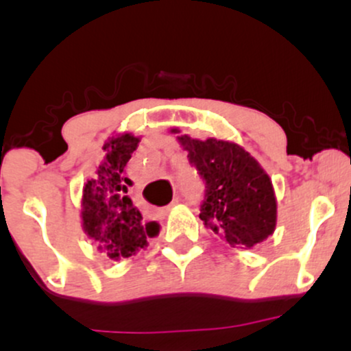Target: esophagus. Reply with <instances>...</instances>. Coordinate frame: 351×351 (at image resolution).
I'll return each mask as SVG.
<instances>
[{"instance_id": "34e87169", "label": "esophagus", "mask_w": 351, "mask_h": 351, "mask_svg": "<svg viewBox=\"0 0 351 351\" xmlns=\"http://www.w3.org/2000/svg\"><path fill=\"white\" fill-rule=\"evenodd\" d=\"M180 203V199L178 198H175V199H173L171 201V203L170 204H168V206L167 208H165V209H162V215L165 216V215H168V211H170V209L173 208V206H175V204H178Z\"/></svg>"}]
</instances>
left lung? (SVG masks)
I'll list each match as a JSON object with an SVG mask.
<instances>
[{
	"instance_id": "obj_1",
	"label": "left lung",
	"mask_w": 351,
	"mask_h": 351,
	"mask_svg": "<svg viewBox=\"0 0 351 351\" xmlns=\"http://www.w3.org/2000/svg\"><path fill=\"white\" fill-rule=\"evenodd\" d=\"M180 134L178 128H171ZM189 163L206 184L199 217L231 247L252 249L276 229L277 199L272 181L256 158L228 140L180 135Z\"/></svg>"
}]
</instances>
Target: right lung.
Returning <instances> with one entry per match:
<instances>
[{
  "label": "right lung",
  "instance_id": "right-lung-1",
  "mask_svg": "<svg viewBox=\"0 0 351 351\" xmlns=\"http://www.w3.org/2000/svg\"><path fill=\"white\" fill-rule=\"evenodd\" d=\"M138 142V136L132 134L108 138L104 145L106 158L84 184L80 211L84 232L114 261L135 256L160 232V224L145 219L128 196L132 180L125 175V168Z\"/></svg>",
  "mask_w": 351,
  "mask_h": 351
}]
</instances>
